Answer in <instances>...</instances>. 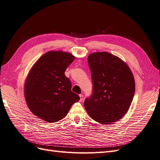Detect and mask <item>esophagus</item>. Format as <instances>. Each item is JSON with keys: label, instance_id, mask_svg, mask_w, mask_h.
<instances>
[{"label": "esophagus", "instance_id": "34e87169", "mask_svg": "<svg viewBox=\"0 0 160 160\" xmlns=\"http://www.w3.org/2000/svg\"><path fill=\"white\" fill-rule=\"evenodd\" d=\"M79 97H80V101H82V100H83V95L82 94H80Z\"/></svg>", "mask_w": 160, "mask_h": 160}]
</instances>
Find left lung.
<instances>
[{
    "mask_svg": "<svg viewBox=\"0 0 160 160\" xmlns=\"http://www.w3.org/2000/svg\"><path fill=\"white\" fill-rule=\"evenodd\" d=\"M93 94L85 100L87 112L95 122L110 124L126 113L135 93V79L129 66L108 52H95L88 58Z\"/></svg>",
    "mask_w": 160,
    "mask_h": 160,
    "instance_id": "1",
    "label": "left lung"
}]
</instances>
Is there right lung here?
I'll list each match as a JSON object with an SVG mask.
<instances>
[{
  "instance_id": "right-lung-1",
  "label": "right lung",
  "mask_w": 160,
  "mask_h": 160,
  "mask_svg": "<svg viewBox=\"0 0 160 160\" xmlns=\"http://www.w3.org/2000/svg\"><path fill=\"white\" fill-rule=\"evenodd\" d=\"M71 53L51 51L38 59L27 77L24 93L31 112L48 123L63 119L79 96L71 91L65 71L75 60Z\"/></svg>"
}]
</instances>
